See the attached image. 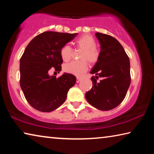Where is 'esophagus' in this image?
<instances>
[{
    "instance_id": "esophagus-1",
    "label": "esophagus",
    "mask_w": 154,
    "mask_h": 154,
    "mask_svg": "<svg viewBox=\"0 0 154 154\" xmlns=\"http://www.w3.org/2000/svg\"><path fill=\"white\" fill-rule=\"evenodd\" d=\"M81 79H82V78H81V77H77V80H76L77 83H79L81 81Z\"/></svg>"
}]
</instances>
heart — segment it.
Segmentation results:
<instances>
[{"label": "heart", "instance_id": "1", "mask_svg": "<svg viewBox=\"0 0 154 154\" xmlns=\"http://www.w3.org/2000/svg\"><path fill=\"white\" fill-rule=\"evenodd\" d=\"M77 49H82L79 54V59L82 60L73 61L66 64L64 66V71L67 73L80 76L87 71L88 62L90 64H95L99 59V51L96 48V42L93 36L84 35L80 36L75 41ZM62 59L64 62H68L72 58L73 49L71 46L65 45L60 51Z\"/></svg>", "mask_w": 154, "mask_h": 154}]
</instances>
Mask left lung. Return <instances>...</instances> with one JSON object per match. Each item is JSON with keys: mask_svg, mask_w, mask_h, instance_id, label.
Masks as SVG:
<instances>
[{"mask_svg": "<svg viewBox=\"0 0 154 154\" xmlns=\"http://www.w3.org/2000/svg\"><path fill=\"white\" fill-rule=\"evenodd\" d=\"M100 45L99 59L91 71L92 88L85 94L91 105L109 111L120 105L126 97L131 77L130 60L119 41L110 35L96 32ZM100 77L101 80L97 82Z\"/></svg>", "mask_w": 154, "mask_h": 154, "instance_id": "obj_1", "label": "left lung"}]
</instances>
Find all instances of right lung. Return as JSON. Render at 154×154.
Segmentation results:
<instances>
[{
	"instance_id": "obj_1",
	"label": "right lung",
	"mask_w": 154,
	"mask_h": 154,
	"mask_svg": "<svg viewBox=\"0 0 154 154\" xmlns=\"http://www.w3.org/2000/svg\"><path fill=\"white\" fill-rule=\"evenodd\" d=\"M77 35L45 31L35 36L25 49L20 62V84L28 103L36 110L50 112L59 107L76 82L73 75L64 73L56 78L49 76V72L61 71L60 49Z\"/></svg>"
}]
</instances>
